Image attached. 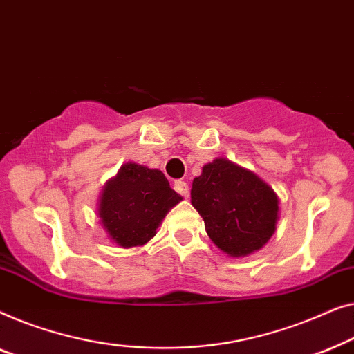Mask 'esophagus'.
<instances>
[{
  "label": "esophagus",
  "instance_id": "obj_1",
  "mask_svg": "<svg viewBox=\"0 0 354 354\" xmlns=\"http://www.w3.org/2000/svg\"><path fill=\"white\" fill-rule=\"evenodd\" d=\"M175 191L179 194V196L183 197H187L189 196V184L186 181H183V179H178V181H175Z\"/></svg>",
  "mask_w": 354,
  "mask_h": 354
}]
</instances>
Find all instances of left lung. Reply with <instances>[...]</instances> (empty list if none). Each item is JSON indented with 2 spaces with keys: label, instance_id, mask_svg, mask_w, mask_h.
<instances>
[{
  "label": "left lung",
  "instance_id": "8db88e82",
  "mask_svg": "<svg viewBox=\"0 0 354 354\" xmlns=\"http://www.w3.org/2000/svg\"><path fill=\"white\" fill-rule=\"evenodd\" d=\"M191 203L213 243L229 257L260 250L276 231L279 197L255 173L215 158L194 178Z\"/></svg>",
  "mask_w": 354,
  "mask_h": 354
}]
</instances>
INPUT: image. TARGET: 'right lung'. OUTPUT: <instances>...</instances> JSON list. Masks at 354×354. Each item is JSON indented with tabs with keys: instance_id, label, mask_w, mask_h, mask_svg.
<instances>
[{
	"instance_id": "add662e5",
	"label": "right lung",
	"mask_w": 354,
	"mask_h": 354,
	"mask_svg": "<svg viewBox=\"0 0 354 354\" xmlns=\"http://www.w3.org/2000/svg\"><path fill=\"white\" fill-rule=\"evenodd\" d=\"M179 201L183 197L160 170L129 162L104 186L97 215L118 247H141L156 236L162 220Z\"/></svg>"
}]
</instances>
